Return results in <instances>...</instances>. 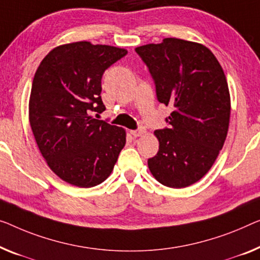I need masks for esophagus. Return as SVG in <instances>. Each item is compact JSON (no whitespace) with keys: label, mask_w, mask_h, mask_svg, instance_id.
<instances>
[{"label":"esophagus","mask_w":260,"mask_h":260,"mask_svg":"<svg viewBox=\"0 0 260 260\" xmlns=\"http://www.w3.org/2000/svg\"><path fill=\"white\" fill-rule=\"evenodd\" d=\"M131 134L133 135L134 138H139V137H142V135H145L147 133L146 128H139L137 131H129Z\"/></svg>","instance_id":"esophagus-1"}]
</instances>
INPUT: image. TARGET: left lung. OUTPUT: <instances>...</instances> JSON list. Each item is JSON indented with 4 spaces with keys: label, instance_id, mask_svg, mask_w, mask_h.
Masks as SVG:
<instances>
[{
    "label": "left lung",
    "instance_id": "8db88e82",
    "mask_svg": "<svg viewBox=\"0 0 260 260\" xmlns=\"http://www.w3.org/2000/svg\"><path fill=\"white\" fill-rule=\"evenodd\" d=\"M149 69L157 100L174 111L170 127L155 131L158 152L148 168L161 184L185 188L207 174L223 148L230 122V92L224 71L203 44L180 38L138 46Z\"/></svg>",
    "mask_w": 260,
    "mask_h": 260
}]
</instances>
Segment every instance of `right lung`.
<instances>
[{"label": "right lung", "mask_w": 260, "mask_h": 260, "mask_svg": "<svg viewBox=\"0 0 260 260\" xmlns=\"http://www.w3.org/2000/svg\"><path fill=\"white\" fill-rule=\"evenodd\" d=\"M126 53L115 46L75 42L52 49L35 73L29 99L31 129L50 169L69 184H100L125 147L122 127L91 114L105 111L102 77Z\"/></svg>", "instance_id": "obj_1"}]
</instances>
